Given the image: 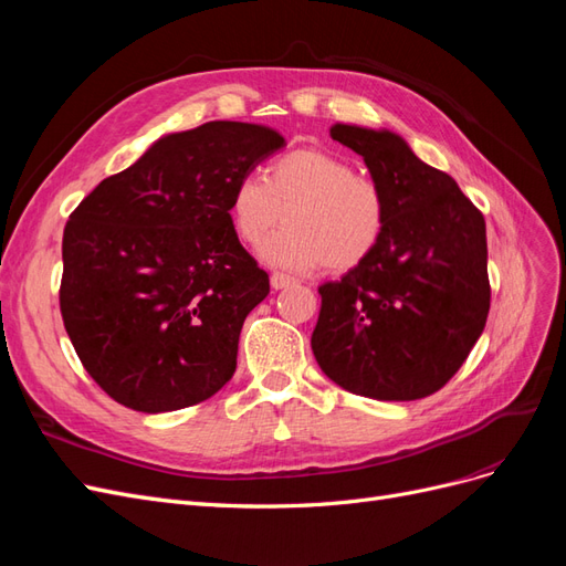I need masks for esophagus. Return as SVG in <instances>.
Instances as JSON below:
<instances>
[{
	"label": "esophagus",
	"mask_w": 566,
	"mask_h": 566,
	"mask_svg": "<svg viewBox=\"0 0 566 566\" xmlns=\"http://www.w3.org/2000/svg\"><path fill=\"white\" fill-rule=\"evenodd\" d=\"M269 281H271V287H273V290H283L285 285L293 283V279L285 276V273H279V271H276V273H271V279H269Z\"/></svg>",
	"instance_id": "obj_1"
}]
</instances>
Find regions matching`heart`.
Masks as SVG:
<instances>
[{
  "label": "heart",
  "mask_w": 566,
  "mask_h": 566,
  "mask_svg": "<svg viewBox=\"0 0 566 566\" xmlns=\"http://www.w3.org/2000/svg\"><path fill=\"white\" fill-rule=\"evenodd\" d=\"M238 241L264 248L271 266L314 271L323 264L345 273L364 264L387 229V198L373 179L358 177L352 163L321 148H295L276 158L262 177H243L229 200Z\"/></svg>",
  "instance_id": "b5f03b06"
}]
</instances>
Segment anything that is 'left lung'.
<instances>
[{
  "instance_id": "1",
  "label": "left lung",
  "mask_w": 566,
  "mask_h": 566,
  "mask_svg": "<svg viewBox=\"0 0 566 566\" xmlns=\"http://www.w3.org/2000/svg\"><path fill=\"white\" fill-rule=\"evenodd\" d=\"M387 198V229L364 264L318 287L312 349L352 394L416 401L447 385L482 335L491 287L486 221L458 184L399 134L333 125Z\"/></svg>"
}]
</instances>
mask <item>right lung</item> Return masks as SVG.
Here are the masks:
<instances>
[{"instance_id": "1", "label": "right lung", "mask_w": 566, "mask_h": 566, "mask_svg": "<svg viewBox=\"0 0 566 566\" xmlns=\"http://www.w3.org/2000/svg\"><path fill=\"white\" fill-rule=\"evenodd\" d=\"M283 146L276 129L229 119L165 134L67 219L63 325L117 403L167 413L231 380L269 273L238 241L229 200Z\"/></svg>"}]
</instances>
